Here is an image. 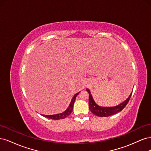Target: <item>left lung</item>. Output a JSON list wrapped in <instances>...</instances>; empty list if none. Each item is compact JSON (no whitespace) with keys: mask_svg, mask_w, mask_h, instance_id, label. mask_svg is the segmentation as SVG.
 Here are the masks:
<instances>
[{"mask_svg":"<svg viewBox=\"0 0 151 151\" xmlns=\"http://www.w3.org/2000/svg\"><path fill=\"white\" fill-rule=\"evenodd\" d=\"M86 91L88 92L89 96V109L91 110V111L94 114V115L98 116H101V117L109 116L115 115V114L121 111L122 109L125 107L127 103H129L131 96H132V93H131L129 98H128L125 100V101L120 103V104L117 105V106H116L102 107V106H98V105L94 102L92 95H91V94L89 89H86Z\"/></svg>","mask_w":151,"mask_h":151,"instance_id":"obj_1","label":"left lung"}]
</instances>
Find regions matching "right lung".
Masks as SVG:
<instances>
[{
    "instance_id": "add662e5",
    "label": "right lung",
    "mask_w": 151,
    "mask_h": 151,
    "mask_svg": "<svg viewBox=\"0 0 151 151\" xmlns=\"http://www.w3.org/2000/svg\"><path fill=\"white\" fill-rule=\"evenodd\" d=\"M80 92L77 93L74 95V96L73 97V98L71 100V102L69 104V106H68V108L66 109V110L64 112L59 113V114H56V115H42L45 116V117L50 118V119H52V120H60V119H63V118H66L67 116L69 115L70 114L72 113L73 108H74V102H75L76 98L77 97V96L78 95V94Z\"/></svg>"
}]
</instances>
